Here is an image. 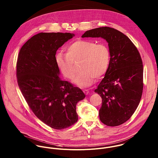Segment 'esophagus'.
Segmentation results:
<instances>
[{"label":"esophagus","mask_w":158,"mask_h":158,"mask_svg":"<svg viewBox=\"0 0 158 158\" xmlns=\"http://www.w3.org/2000/svg\"><path fill=\"white\" fill-rule=\"evenodd\" d=\"M83 92H84L85 95H87V94H89V91L88 89H84V90H83Z\"/></svg>","instance_id":"1"}]
</instances>
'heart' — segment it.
Returning a JSON list of instances; mask_svg holds the SVG:
<instances>
[{"instance_id": "obj_1", "label": "heart", "mask_w": 158, "mask_h": 158, "mask_svg": "<svg viewBox=\"0 0 158 158\" xmlns=\"http://www.w3.org/2000/svg\"><path fill=\"white\" fill-rule=\"evenodd\" d=\"M110 53L107 45L96 44L87 40H78L66 48V53H58L56 56V64L63 75L68 79L74 76V63L81 61L79 71L74 82L77 85L86 87L92 84L94 79L100 78L107 71Z\"/></svg>"}]
</instances>
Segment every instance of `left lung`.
I'll use <instances>...</instances> for the list:
<instances>
[{"instance_id":"8db88e82","label":"left lung","mask_w":158,"mask_h":158,"mask_svg":"<svg viewBox=\"0 0 158 158\" xmlns=\"http://www.w3.org/2000/svg\"><path fill=\"white\" fill-rule=\"evenodd\" d=\"M102 37L108 43L110 60L105 77L95 92L102 98L100 119L108 126L129 120L137 108L143 89V67L140 54L125 34L110 27L87 31L82 37Z\"/></svg>"}]
</instances>
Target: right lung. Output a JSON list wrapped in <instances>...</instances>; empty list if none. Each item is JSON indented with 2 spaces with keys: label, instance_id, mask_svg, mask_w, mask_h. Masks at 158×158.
I'll return each instance as SVG.
<instances>
[{
  "label": "right lung",
  "instance_id": "right-lung-1",
  "mask_svg": "<svg viewBox=\"0 0 158 158\" xmlns=\"http://www.w3.org/2000/svg\"><path fill=\"white\" fill-rule=\"evenodd\" d=\"M74 35L40 32L21 48L16 62L18 85L29 107L44 123L58 130L78 119L76 104L85 98L78 87L61 81L56 52Z\"/></svg>",
  "mask_w": 158,
  "mask_h": 158
}]
</instances>
